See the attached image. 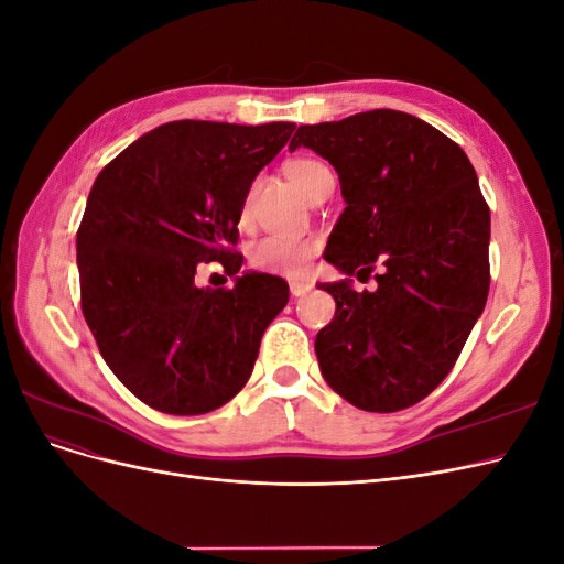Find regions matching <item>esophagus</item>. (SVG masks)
Here are the masks:
<instances>
[{"label": "esophagus", "mask_w": 564, "mask_h": 564, "mask_svg": "<svg viewBox=\"0 0 564 564\" xmlns=\"http://www.w3.org/2000/svg\"><path fill=\"white\" fill-rule=\"evenodd\" d=\"M289 289H292V296H303V294L311 292L313 284L311 282H292V284H289Z\"/></svg>", "instance_id": "obj_1"}]
</instances>
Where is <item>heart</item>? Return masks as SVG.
<instances>
[{"instance_id":"1","label":"heart","mask_w":564,"mask_h":564,"mask_svg":"<svg viewBox=\"0 0 564 564\" xmlns=\"http://www.w3.org/2000/svg\"><path fill=\"white\" fill-rule=\"evenodd\" d=\"M284 176L296 191L311 199L319 185L332 176V172L319 160L313 158H296L284 164ZM253 214V191H249L242 199L240 218L242 224H249ZM317 253L315 240H296V237H282V235H268L261 242H256L251 249V263L263 272L282 278H305L311 272L313 259Z\"/></svg>"}]
</instances>
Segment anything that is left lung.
Instances as JSON below:
<instances>
[{
    "instance_id": "left-lung-1",
    "label": "left lung",
    "mask_w": 564,
    "mask_h": 564,
    "mask_svg": "<svg viewBox=\"0 0 564 564\" xmlns=\"http://www.w3.org/2000/svg\"><path fill=\"white\" fill-rule=\"evenodd\" d=\"M329 160L346 209L324 259L351 276L381 262L377 293L349 281L315 352L322 377L365 412H400L445 381L489 294V207L466 152L423 119L369 110L303 124L289 150Z\"/></svg>"
}]
</instances>
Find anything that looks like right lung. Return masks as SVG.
<instances>
[{"instance_id":"1","label":"right lung","mask_w":564,"mask_h":564,"mask_svg":"<svg viewBox=\"0 0 564 564\" xmlns=\"http://www.w3.org/2000/svg\"><path fill=\"white\" fill-rule=\"evenodd\" d=\"M294 129L181 119L94 181L77 230L82 313L115 377L158 412L195 416L232 400L289 301L282 278L240 272L235 245L251 181ZM209 260L232 290L194 284Z\"/></svg>"}]
</instances>
